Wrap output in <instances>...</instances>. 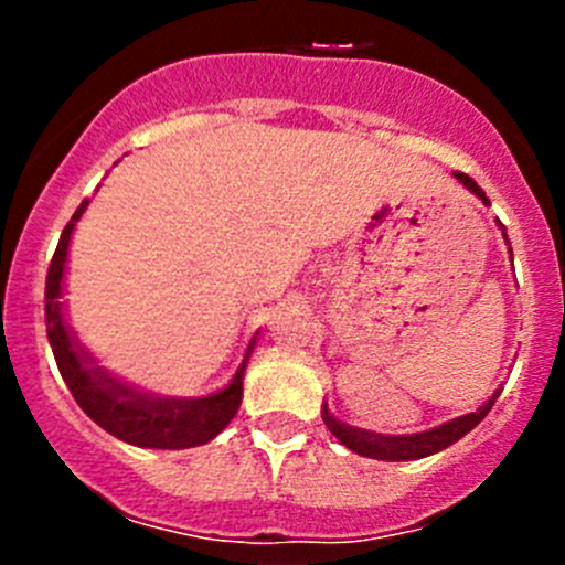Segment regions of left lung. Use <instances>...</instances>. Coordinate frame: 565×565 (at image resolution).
<instances>
[{
    "label": "left lung",
    "mask_w": 565,
    "mask_h": 565,
    "mask_svg": "<svg viewBox=\"0 0 565 565\" xmlns=\"http://www.w3.org/2000/svg\"><path fill=\"white\" fill-rule=\"evenodd\" d=\"M454 177H457L467 191L476 193L483 204H489L487 193L478 188V182L472 180V177H467L461 172H454ZM500 230H503L505 243H509V235H505L503 224H500ZM509 254H511V248H509ZM511 259H514V254H511ZM498 396H500V388L494 391L492 396H489L487 402L476 409V413L459 415V418L446 420V424H440V426H431V429H426V431H415V435H374V431L358 429V426H350V424H344V420L335 418V415L328 409V404H322V420H324V426L330 429V435H333L341 446H347L350 451L361 454V457L383 459V461H413V459L431 457V454L443 451V448L454 446V443L461 440L467 431H472L483 418H487V413L492 409V404L498 402Z\"/></svg>",
    "instance_id": "8db88e82"
}]
</instances>
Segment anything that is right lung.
I'll use <instances>...</instances> for the list:
<instances>
[{
	"label": "right lung",
	"mask_w": 565,
	"mask_h": 565,
	"mask_svg": "<svg viewBox=\"0 0 565 565\" xmlns=\"http://www.w3.org/2000/svg\"><path fill=\"white\" fill-rule=\"evenodd\" d=\"M87 204L89 199H84L62 230L60 246L54 250L49 278H45V330H49L51 350H54L62 380L71 388L78 407L117 440L130 443L136 448H163V451L204 446L218 437L241 409L243 377H246L256 335L246 347V355L230 385L210 396H161V393L136 388L100 366L67 322L65 300H62L67 248H71L73 230L82 221Z\"/></svg>",
	"instance_id": "right-lung-1"
}]
</instances>
